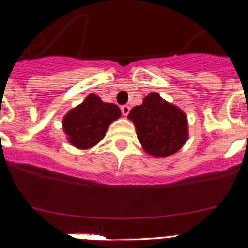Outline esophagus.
I'll return each mask as SVG.
<instances>
[{"label": "esophagus", "mask_w": 248, "mask_h": 248, "mask_svg": "<svg viewBox=\"0 0 248 248\" xmlns=\"http://www.w3.org/2000/svg\"><path fill=\"white\" fill-rule=\"evenodd\" d=\"M120 109H121L122 114H124V116H127V115L129 114V110H131V107L127 106V104H124V106H121V107H120Z\"/></svg>", "instance_id": "obj_1"}]
</instances>
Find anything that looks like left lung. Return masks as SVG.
I'll return each mask as SVG.
<instances>
[{
	"mask_svg": "<svg viewBox=\"0 0 248 248\" xmlns=\"http://www.w3.org/2000/svg\"><path fill=\"white\" fill-rule=\"evenodd\" d=\"M128 119L136 126L140 144L154 157L171 156L188 139L186 114L157 92L147 94L141 106L134 107Z\"/></svg>",
	"mask_w": 248,
	"mask_h": 248,
	"instance_id": "1",
	"label": "left lung"
}]
</instances>
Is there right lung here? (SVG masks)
Returning a JSON list of instances; mask_svg holds the SVG:
<instances>
[{"label": "right lung", "instance_id": "right-lung-1", "mask_svg": "<svg viewBox=\"0 0 248 248\" xmlns=\"http://www.w3.org/2000/svg\"><path fill=\"white\" fill-rule=\"evenodd\" d=\"M120 116L121 111L116 104L104 103L91 93L81 104L67 112L62 124L73 146L90 149L104 138L109 124Z\"/></svg>", "mask_w": 248, "mask_h": 248}]
</instances>
